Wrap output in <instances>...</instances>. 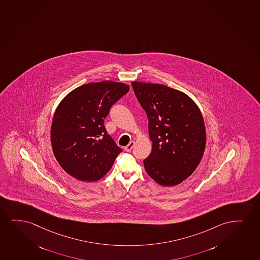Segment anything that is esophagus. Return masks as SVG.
<instances>
[{
	"instance_id": "esophagus-1",
	"label": "esophagus",
	"mask_w": 260,
	"mask_h": 260,
	"mask_svg": "<svg viewBox=\"0 0 260 260\" xmlns=\"http://www.w3.org/2000/svg\"><path fill=\"white\" fill-rule=\"evenodd\" d=\"M135 145V142L131 141L128 145H126L124 147L125 152H131L132 149L133 148V146Z\"/></svg>"
}]
</instances>
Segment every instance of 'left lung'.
Returning <instances> with one entry per match:
<instances>
[{"label": "left lung", "instance_id": "1", "mask_svg": "<svg viewBox=\"0 0 260 260\" xmlns=\"http://www.w3.org/2000/svg\"><path fill=\"white\" fill-rule=\"evenodd\" d=\"M136 96L148 118L152 152L146 173L159 185H177L202 159L206 132L202 113L192 99L161 84L133 81Z\"/></svg>", "mask_w": 260, "mask_h": 260}]
</instances>
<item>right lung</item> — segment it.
<instances>
[{
    "label": "right lung",
    "instance_id": "add662e5",
    "mask_svg": "<svg viewBox=\"0 0 260 260\" xmlns=\"http://www.w3.org/2000/svg\"><path fill=\"white\" fill-rule=\"evenodd\" d=\"M128 90V84L119 82L89 83L59 103L51 126V145L58 163L70 176L95 182L111 169L121 149L108 135L104 119Z\"/></svg>",
    "mask_w": 260,
    "mask_h": 260
}]
</instances>
